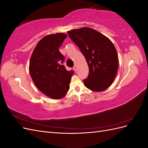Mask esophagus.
I'll list each match as a JSON object with an SVG mask.
<instances>
[{
    "mask_svg": "<svg viewBox=\"0 0 148 148\" xmlns=\"http://www.w3.org/2000/svg\"><path fill=\"white\" fill-rule=\"evenodd\" d=\"M73 70H74V71H77V66H76V65H75L74 66H73Z\"/></svg>",
    "mask_w": 148,
    "mask_h": 148,
    "instance_id": "1",
    "label": "esophagus"
}]
</instances>
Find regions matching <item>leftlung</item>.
Segmentation results:
<instances>
[{"label": "left lung", "mask_w": 148, "mask_h": 148, "mask_svg": "<svg viewBox=\"0 0 148 148\" xmlns=\"http://www.w3.org/2000/svg\"><path fill=\"white\" fill-rule=\"evenodd\" d=\"M69 37L81 51L89 67L85 86L100 92L108 88L117 75L119 59L113 43L104 35L88 27L67 32Z\"/></svg>", "instance_id": "1"}]
</instances>
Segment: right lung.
Segmentation results:
<instances>
[{
  "label": "right lung",
  "mask_w": 148,
  "mask_h": 148,
  "mask_svg": "<svg viewBox=\"0 0 148 148\" xmlns=\"http://www.w3.org/2000/svg\"><path fill=\"white\" fill-rule=\"evenodd\" d=\"M66 37L64 33L44 37L35 47L29 61V73L34 83L43 94L54 99L65 96L74 73L65 69V57L59 49Z\"/></svg>",
  "instance_id": "1"
}]
</instances>
